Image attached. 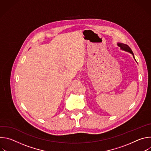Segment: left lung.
Returning <instances> with one entry per match:
<instances>
[{
	"label": "left lung",
	"mask_w": 151,
	"mask_h": 151,
	"mask_svg": "<svg viewBox=\"0 0 151 151\" xmlns=\"http://www.w3.org/2000/svg\"><path fill=\"white\" fill-rule=\"evenodd\" d=\"M117 45L120 48V49H121V50L125 51H126V52H130V54H132L133 55V58H134V60H136V59H135V58H134V54H133V52L132 49H131L130 47H129L127 45L124 44H122V43H119V42H118V43H117Z\"/></svg>",
	"instance_id": "8db88e82"
}]
</instances>
